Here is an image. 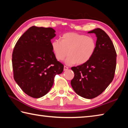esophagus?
Returning a JSON list of instances; mask_svg holds the SVG:
<instances>
[{"label": "esophagus", "mask_w": 128, "mask_h": 128, "mask_svg": "<svg viewBox=\"0 0 128 128\" xmlns=\"http://www.w3.org/2000/svg\"><path fill=\"white\" fill-rule=\"evenodd\" d=\"M68 66H64V70H68Z\"/></svg>", "instance_id": "esophagus-1"}]
</instances>
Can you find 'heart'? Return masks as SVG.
<instances>
[{
	"label": "heart",
	"mask_w": 128,
	"mask_h": 128,
	"mask_svg": "<svg viewBox=\"0 0 128 128\" xmlns=\"http://www.w3.org/2000/svg\"><path fill=\"white\" fill-rule=\"evenodd\" d=\"M51 47L57 60L62 61L68 54L66 60V64L76 62L80 65L92 58L95 51L96 43L91 36L76 33H67L62 36L61 40H53Z\"/></svg>",
	"instance_id": "obj_1"
}]
</instances>
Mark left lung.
<instances>
[{
  "mask_svg": "<svg viewBox=\"0 0 128 128\" xmlns=\"http://www.w3.org/2000/svg\"><path fill=\"white\" fill-rule=\"evenodd\" d=\"M97 37L92 58L85 63L71 68L74 76L70 82L77 94L86 99L101 94L112 81L116 66V52L107 33L100 28L88 32Z\"/></svg>",
  "mask_w": 128,
  "mask_h": 128,
  "instance_id": "8db88e82",
  "label": "left lung"
}]
</instances>
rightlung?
Returning a JSON list of instances; mask_svg holds the SVG:
<instances>
[{"label": "right lung", "mask_w": 128, "mask_h": 128, "mask_svg": "<svg viewBox=\"0 0 128 128\" xmlns=\"http://www.w3.org/2000/svg\"><path fill=\"white\" fill-rule=\"evenodd\" d=\"M55 36L52 28L33 26L14 47V79L23 92L33 98L46 95L53 85L55 76L63 71V64L58 61L52 49L51 40Z\"/></svg>", "instance_id": "1"}]
</instances>
